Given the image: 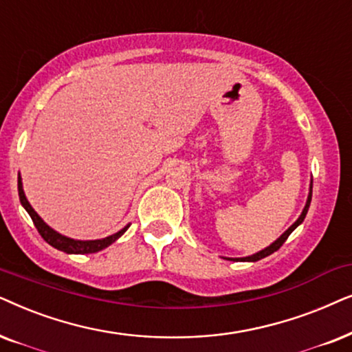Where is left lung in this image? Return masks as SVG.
<instances>
[{
  "instance_id": "obj_1",
  "label": "left lung",
  "mask_w": 352,
  "mask_h": 352,
  "mask_svg": "<svg viewBox=\"0 0 352 352\" xmlns=\"http://www.w3.org/2000/svg\"><path fill=\"white\" fill-rule=\"evenodd\" d=\"M311 199H312V180H311V186H309V195H307V201H306V206H304V209H302V212H301V215H299L298 217V220L296 222H294L292 227L288 228L287 232L283 233V235H280V238H277V240H275L274 243H272L270 246H267V248H264V250L262 251H259V252H256V254H252V256H246V257H235V259H233V257H225V259L227 261H243V262H256V261H261V259H264V257H267V256H270L272 252H275L277 250H280V246L283 245L285 241H287V238L292 235V232L294 230V228L298 227V225H301L302 222H304V219H306V214H307V210H309V206H311Z\"/></svg>"
}]
</instances>
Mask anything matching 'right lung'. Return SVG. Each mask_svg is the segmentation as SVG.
<instances>
[{
	"mask_svg": "<svg viewBox=\"0 0 352 352\" xmlns=\"http://www.w3.org/2000/svg\"><path fill=\"white\" fill-rule=\"evenodd\" d=\"M17 190H19V199H21V204L23 206V209L29 212L32 220H34L36 230H38L41 238H43L48 245L56 248V250L67 252V254H90V252H98V251L104 250V248H107L114 241L119 240V238L124 235V233L127 232V228L130 227V223L125 225L122 230L114 233V235L101 238V240H74V238L60 235L59 232L53 230V228H51L50 225L35 212V209L32 208L30 203L25 198V193H23L21 173H19V177H17Z\"/></svg>",
	"mask_w": 352,
	"mask_h": 352,
	"instance_id": "add662e5",
	"label": "right lung"
}]
</instances>
